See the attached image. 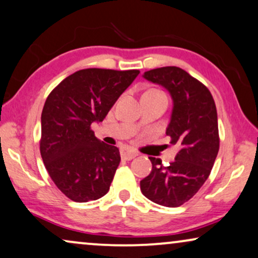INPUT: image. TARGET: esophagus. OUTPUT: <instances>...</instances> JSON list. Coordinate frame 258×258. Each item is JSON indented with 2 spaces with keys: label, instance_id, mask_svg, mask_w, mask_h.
Returning <instances> with one entry per match:
<instances>
[{
  "label": "esophagus",
  "instance_id": "esophagus-1",
  "mask_svg": "<svg viewBox=\"0 0 258 258\" xmlns=\"http://www.w3.org/2000/svg\"><path fill=\"white\" fill-rule=\"evenodd\" d=\"M120 155H121V158L125 159V161H131V159L138 156V152L130 150L128 148H122L120 150Z\"/></svg>",
  "mask_w": 258,
  "mask_h": 258
}]
</instances>
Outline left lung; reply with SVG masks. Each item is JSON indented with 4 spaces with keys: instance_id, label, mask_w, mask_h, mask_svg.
<instances>
[{
    "instance_id": "8db88e82",
    "label": "left lung",
    "mask_w": 258,
    "mask_h": 258,
    "mask_svg": "<svg viewBox=\"0 0 258 258\" xmlns=\"http://www.w3.org/2000/svg\"><path fill=\"white\" fill-rule=\"evenodd\" d=\"M143 76L170 93L174 107L165 133L170 137V144L180 146V151L168 167L159 158L149 157L152 170L140 181V190L155 204L178 207L204 185L217 158L219 130L216 103L207 87L181 68H158Z\"/></svg>"
}]
</instances>
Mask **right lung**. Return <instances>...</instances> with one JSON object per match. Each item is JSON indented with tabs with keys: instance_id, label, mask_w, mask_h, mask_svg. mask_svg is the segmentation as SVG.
<instances>
[{
	"instance_id": "add662e5",
	"label": "right lung",
	"mask_w": 258,
	"mask_h": 258,
	"mask_svg": "<svg viewBox=\"0 0 258 258\" xmlns=\"http://www.w3.org/2000/svg\"><path fill=\"white\" fill-rule=\"evenodd\" d=\"M138 75L139 70L83 69L64 78L45 101L41 158L52 181L70 200H97L109 190L120 152L97 139L91 123L106 118Z\"/></svg>"
}]
</instances>
